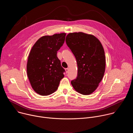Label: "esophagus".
<instances>
[{"instance_id":"1","label":"esophagus","mask_w":133,"mask_h":133,"mask_svg":"<svg viewBox=\"0 0 133 133\" xmlns=\"http://www.w3.org/2000/svg\"><path fill=\"white\" fill-rule=\"evenodd\" d=\"M65 71H66V72L67 73V72L69 71V68H66V69H65Z\"/></svg>"}]
</instances>
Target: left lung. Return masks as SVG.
Here are the masks:
<instances>
[{
  "mask_svg": "<svg viewBox=\"0 0 133 133\" xmlns=\"http://www.w3.org/2000/svg\"><path fill=\"white\" fill-rule=\"evenodd\" d=\"M66 42L75 57L78 67L77 77L71 84L79 93L90 95L97 89L105 73L104 48L95 36L82 32L68 34Z\"/></svg>",
  "mask_w": 133,
  "mask_h": 133,
  "instance_id": "obj_1",
  "label": "left lung"
}]
</instances>
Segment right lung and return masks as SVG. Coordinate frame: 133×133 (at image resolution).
<instances>
[{
    "instance_id": "1",
    "label": "right lung",
    "mask_w": 133,
    "mask_h": 133,
    "mask_svg": "<svg viewBox=\"0 0 133 133\" xmlns=\"http://www.w3.org/2000/svg\"><path fill=\"white\" fill-rule=\"evenodd\" d=\"M66 33L44 36L31 49L27 64V76L34 91L47 96L58 88L64 78V69L57 56L64 43Z\"/></svg>"
}]
</instances>
